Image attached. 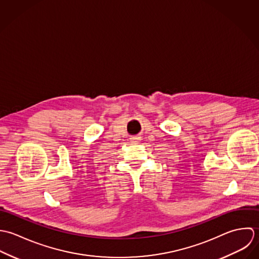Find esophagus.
Masks as SVG:
<instances>
[{
  "mask_svg": "<svg viewBox=\"0 0 259 259\" xmlns=\"http://www.w3.org/2000/svg\"><path fill=\"white\" fill-rule=\"evenodd\" d=\"M140 140H141L140 137H133V138H131V141H132L133 143H138Z\"/></svg>",
  "mask_w": 259,
  "mask_h": 259,
  "instance_id": "34e87169",
  "label": "esophagus"
}]
</instances>
